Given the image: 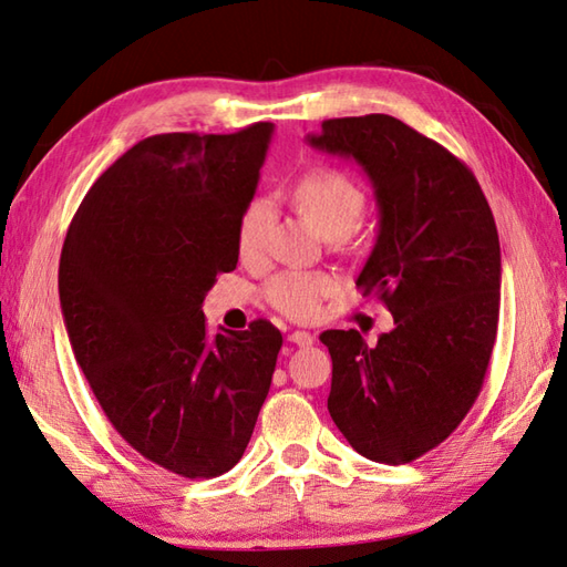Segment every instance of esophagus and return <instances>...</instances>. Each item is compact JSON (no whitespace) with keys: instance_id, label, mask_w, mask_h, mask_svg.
<instances>
[{"instance_id":"1","label":"esophagus","mask_w":567,"mask_h":567,"mask_svg":"<svg viewBox=\"0 0 567 567\" xmlns=\"http://www.w3.org/2000/svg\"><path fill=\"white\" fill-rule=\"evenodd\" d=\"M288 342L298 344V348H310V344H313V334L306 330H293L291 334H288Z\"/></svg>"}]
</instances>
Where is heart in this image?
Returning <instances> with one entry per match:
<instances>
[{"label": "heart", "instance_id": "heart-1", "mask_svg": "<svg viewBox=\"0 0 567 567\" xmlns=\"http://www.w3.org/2000/svg\"><path fill=\"white\" fill-rule=\"evenodd\" d=\"M291 198L310 223L328 237H344L357 225L364 210V193L338 168L318 166L306 171L293 188ZM274 223V205L267 198H254L237 219V251L241 261L257 264L269 251V233ZM338 291V279L326 271L288 269L276 274L267 284L269 306L286 318L313 320L322 303Z\"/></svg>", "mask_w": 567, "mask_h": 567}]
</instances>
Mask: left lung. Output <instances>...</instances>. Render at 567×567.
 Listing matches in <instances>:
<instances>
[{
  "mask_svg": "<svg viewBox=\"0 0 567 567\" xmlns=\"http://www.w3.org/2000/svg\"><path fill=\"white\" fill-rule=\"evenodd\" d=\"M308 144L372 181L379 235L357 288L394 330H326L328 411L357 453L406 465L441 445L480 396L499 322L502 254L480 183L457 156L389 114L326 120Z\"/></svg>",
  "mask_w": 567,
  "mask_h": 567,
  "instance_id": "obj_1",
  "label": "left lung"
}]
</instances>
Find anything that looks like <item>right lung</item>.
<instances>
[{"instance_id":"add662e5","label":"right lung","mask_w":567,"mask_h":567,"mask_svg":"<svg viewBox=\"0 0 567 567\" xmlns=\"http://www.w3.org/2000/svg\"><path fill=\"white\" fill-rule=\"evenodd\" d=\"M271 132L144 138L95 181L63 241L58 293L92 394L136 453L188 480L245 455L284 344L269 320L207 338L203 316L237 269Z\"/></svg>"}]
</instances>
